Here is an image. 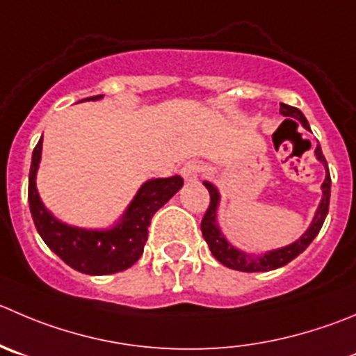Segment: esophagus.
Returning <instances> with one entry per match:
<instances>
[{"mask_svg":"<svg viewBox=\"0 0 356 356\" xmlns=\"http://www.w3.org/2000/svg\"><path fill=\"white\" fill-rule=\"evenodd\" d=\"M202 171H204V165H202V162L199 161H188L187 164L181 168V176H184L185 181H197L199 178H201Z\"/></svg>","mask_w":356,"mask_h":356,"instance_id":"esophagus-1","label":"esophagus"}]
</instances>
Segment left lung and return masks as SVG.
I'll return each instance as SVG.
<instances>
[{"label": "left lung", "mask_w": 356, "mask_h": 356, "mask_svg": "<svg viewBox=\"0 0 356 356\" xmlns=\"http://www.w3.org/2000/svg\"><path fill=\"white\" fill-rule=\"evenodd\" d=\"M280 111H282L285 117L297 118V120H299L300 124L306 127V129H309V124H307L306 117H304L302 111H300L299 108L282 103L280 104ZM314 154H316L318 161L325 165L327 176H325V181H323V185H321V188H323V197H321V202H320V206H318V211H316V215H314L313 222H311L309 229L304 232L302 238L297 239V241L292 243V245L285 246V248L274 250V252L266 253L264 257H257V259L246 255L245 252H239V250H236L234 246L229 245V243H227V239L223 238L222 232H220V229H218V225H216V206H218L220 194L211 184L204 181V187L208 188V192H209V206H208V209H206L204 216H202L201 231H202V236H204L206 243H208L209 250H211L213 257H215L220 264H223V266L229 267V269L243 270V273H266V270H273V269H277V267L286 266V264L292 262L296 257H299L300 253H302L304 250L311 245V241L316 238L318 232H320V229H321V225H323L325 216H327V213H328V204H330V172H328L327 161H325V155H323V152H321L320 145L316 147Z\"/></svg>", "instance_id": "obj_1"}]
</instances>
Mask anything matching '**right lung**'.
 <instances>
[{
  "label": "right lung",
  "instance_id": "1",
  "mask_svg": "<svg viewBox=\"0 0 356 356\" xmlns=\"http://www.w3.org/2000/svg\"><path fill=\"white\" fill-rule=\"evenodd\" d=\"M99 97L103 96L86 97L82 101H96ZM40 159H42V140L33 150L28 188L29 209L36 231L60 260H64L74 270L92 276L120 273L136 264L143 255L152 216L184 187V178L178 175L171 178L148 180L138 191L136 197L133 199L117 227L110 231H86L60 223L47 211L43 202L40 201L35 181Z\"/></svg>",
  "mask_w": 356,
  "mask_h": 356
}]
</instances>
